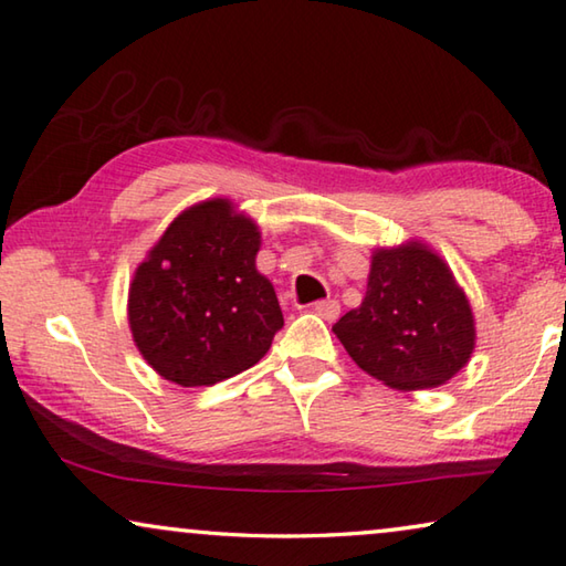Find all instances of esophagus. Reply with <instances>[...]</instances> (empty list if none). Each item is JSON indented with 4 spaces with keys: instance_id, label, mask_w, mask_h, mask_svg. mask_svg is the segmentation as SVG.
Returning <instances> with one entry per match:
<instances>
[{
    "instance_id": "34e87169",
    "label": "esophagus",
    "mask_w": 566,
    "mask_h": 566,
    "mask_svg": "<svg viewBox=\"0 0 566 566\" xmlns=\"http://www.w3.org/2000/svg\"><path fill=\"white\" fill-rule=\"evenodd\" d=\"M313 313H318V316L326 318V321H336L338 313H342V306H338L336 298L316 301V303H313Z\"/></svg>"
}]
</instances>
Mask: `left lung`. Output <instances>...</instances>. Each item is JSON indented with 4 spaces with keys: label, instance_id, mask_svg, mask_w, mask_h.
I'll use <instances>...</instances> for the list:
<instances>
[{
    "label": "left lung",
    "instance_id": "obj_1",
    "mask_svg": "<svg viewBox=\"0 0 566 566\" xmlns=\"http://www.w3.org/2000/svg\"><path fill=\"white\" fill-rule=\"evenodd\" d=\"M334 334L364 371L392 389L442 385L465 367L475 344L465 293L417 242L374 253L367 295L336 321Z\"/></svg>",
    "mask_w": 566,
    "mask_h": 566
}]
</instances>
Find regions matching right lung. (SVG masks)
Segmentation results:
<instances>
[{"instance_id":"obj_1","label":"right lung","mask_w":566,"mask_h":566,"mask_svg":"<svg viewBox=\"0 0 566 566\" xmlns=\"http://www.w3.org/2000/svg\"><path fill=\"white\" fill-rule=\"evenodd\" d=\"M260 232L228 199L189 207L138 265L128 324L144 359L181 387H212L263 359L283 328Z\"/></svg>"}]
</instances>
